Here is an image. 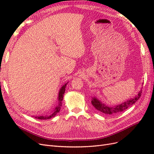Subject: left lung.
I'll use <instances>...</instances> for the list:
<instances>
[{"mask_svg": "<svg viewBox=\"0 0 154 154\" xmlns=\"http://www.w3.org/2000/svg\"><path fill=\"white\" fill-rule=\"evenodd\" d=\"M142 91L141 90L138 92V94L134 98L130 99L127 101L123 102V103L118 105L114 106H109L107 105H105V104L102 103L98 99H97L96 97H92V101L91 103L92 105L94 108L101 113L107 114V115H113L115 114H118L121 112H123V110L127 109L128 107H130L133 104H134L139 99V97L141 96Z\"/></svg>", "mask_w": 154, "mask_h": 154, "instance_id": "1", "label": "left lung"}]
</instances>
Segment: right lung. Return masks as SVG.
I'll list each match as a JSON object with an SVG mask.
<instances>
[{"mask_svg":"<svg viewBox=\"0 0 154 154\" xmlns=\"http://www.w3.org/2000/svg\"><path fill=\"white\" fill-rule=\"evenodd\" d=\"M67 84V83H66L64 85H63L61 87V88H60L59 94H58V104L57 106V107H56V108L54 109L53 112L48 116H35V118L39 119H51V118L54 117V116L57 114V113L59 112L60 110V109H61V106H62V102L63 100V94L65 93V91H66V87Z\"/></svg>","mask_w":154,"mask_h":154,"instance_id":"add662e5","label":"right lung"}]
</instances>
